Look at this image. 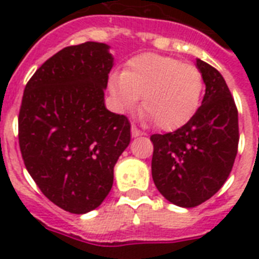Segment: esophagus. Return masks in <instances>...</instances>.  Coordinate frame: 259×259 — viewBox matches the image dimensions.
Segmentation results:
<instances>
[{
	"label": "esophagus",
	"mask_w": 259,
	"mask_h": 259,
	"mask_svg": "<svg viewBox=\"0 0 259 259\" xmlns=\"http://www.w3.org/2000/svg\"><path fill=\"white\" fill-rule=\"evenodd\" d=\"M142 132L140 129H138L137 126H134V125H132V136H133V137H138V136H142Z\"/></svg>",
	"instance_id": "obj_1"
}]
</instances>
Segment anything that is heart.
I'll use <instances>...</instances> for the list:
<instances>
[{
	"mask_svg": "<svg viewBox=\"0 0 259 259\" xmlns=\"http://www.w3.org/2000/svg\"><path fill=\"white\" fill-rule=\"evenodd\" d=\"M110 93L123 110H141L157 129L176 130L200 106L204 80L196 67L175 58L144 54L130 59L122 74L111 75Z\"/></svg>",
	"mask_w": 259,
	"mask_h": 259,
	"instance_id": "1",
	"label": "heart"
}]
</instances>
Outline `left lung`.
<instances>
[{
    "label": "left lung",
    "mask_w": 259,
    "mask_h": 259,
    "mask_svg": "<svg viewBox=\"0 0 259 259\" xmlns=\"http://www.w3.org/2000/svg\"><path fill=\"white\" fill-rule=\"evenodd\" d=\"M205 83L201 107L172 133L152 134V177L162 196L185 208L204 203L233 169L239 142L238 109L221 72L196 59Z\"/></svg>",
    "instance_id": "obj_1"
}]
</instances>
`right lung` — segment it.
Returning <instances> with one entry per match:
<instances>
[{"instance_id": "obj_1", "label": "right lung", "mask_w": 259, "mask_h": 259, "mask_svg": "<svg viewBox=\"0 0 259 259\" xmlns=\"http://www.w3.org/2000/svg\"><path fill=\"white\" fill-rule=\"evenodd\" d=\"M107 50L86 41L51 56L26 83L18 113L26 170L47 199L71 213L101 205L130 142L129 119L105 107L113 67Z\"/></svg>"}]
</instances>
